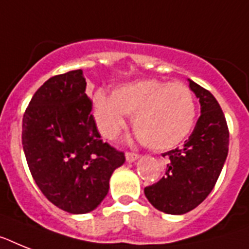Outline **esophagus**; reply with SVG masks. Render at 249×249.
Segmentation results:
<instances>
[{"label":"esophagus","mask_w":249,"mask_h":249,"mask_svg":"<svg viewBox=\"0 0 249 249\" xmlns=\"http://www.w3.org/2000/svg\"><path fill=\"white\" fill-rule=\"evenodd\" d=\"M125 157H126V161H128V162H134L135 160L139 157V155H137V153L134 152H126L125 153Z\"/></svg>","instance_id":"1"}]
</instances>
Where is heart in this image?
Listing matches in <instances>:
<instances>
[{
  "mask_svg": "<svg viewBox=\"0 0 249 249\" xmlns=\"http://www.w3.org/2000/svg\"><path fill=\"white\" fill-rule=\"evenodd\" d=\"M93 112L106 138L120 133L126 115L133 116V128L145 147L163 151L189 135L197 108L185 84L145 79L118 87L112 96L98 90L93 97Z\"/></svg>",
  "mask_w": 249,
  "mask_h": 249,
  "instance_id": "obj_1",
  "label": "heart"
}]
</instances>
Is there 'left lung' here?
<instances>
[{
  "label": "left lung",
  "instance_id": "8db88e82",
  "mask_svg": "<svg viewBox=\"0 0 249 249\" xmlns=\"http://www.w3.org/2000/svg\"><path fill=\"white\" fill-rule=\"evenodd\" d=\"M201 104V116L181 148L162 153L165 177L144 188L151 205L170 215H183L205 201L215 187L229 151V129L216 98L191 79Z\"/></svg>",
  "mask_w": 249,
  "mask_h": 249
}]
</instances>
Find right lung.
I'll return each mask as SVG.
<instances>
[{"mask_svg":"<svg viewBox=\"0 0 249 249\" xmlns=\"http://www.w3.org/2000/svg\"><path fill=\"white\" fill-rule=\"evenodd\" d=\"M82 70L54 75L34 93L23 118L24 153L34 181L58 209L87 213L108 193L125 162L101 139Z\"/></svg>","mask_w":249,"mask_h":249,"instance_id":"add662e5","label":"right lung"}]
</instances>
